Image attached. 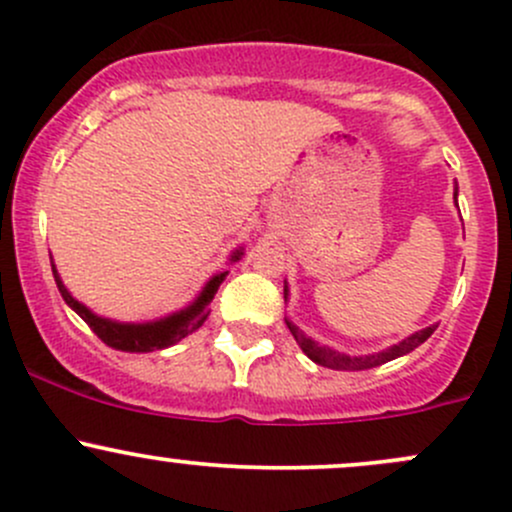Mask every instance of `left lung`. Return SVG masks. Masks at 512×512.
<instances>
[{
    "label": "left lung",
    "mask_w": 512,
    "mask_h": 512,
    "mask_svg": "<svg viewBox=\"0 0 512 512\" xmlns=\"http://www.w3.org/2000/svg\"><path fill=\"white\" fill-rule=\"evenodd\" d=\"M454 200H456V195H454ZM285 324H288L290 334H293L295 342L300 344V349L305 351V354L310 356L315 364L327 366V368H337V371H366V368H376L381 364H388V361L398 359V356H403V354H410L412 349H417V346H420L422 342H427V337H430L434 329H437V324H432V327H427V329H420V332H415L412 337L403 339L400 344H395V346H390V349L381 351V354L346 356V354H339V351L327 349V346L315 344L312 339H307L305 334H302L293 322L285 320Z\"/></svg>",
    "instance_id": "1"
}]
</instances>
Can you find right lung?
<instances>
[{"mask_svg":"<svg viewBox=\"0 0 512 512\" xmlns=\"http://www.w3.org/2000/svg\"><path fill=\"white\" fill-rule=\"evenodd\" d=\"M239 256H241V251H236L232 258L236 261ZM53 276H56L58 290H60V295H63V300L68 302L75 312H78L82 320L90 324L92 332H95L104 344L112 346V349H117V351L144 354V351L166 349V346L180 342L183 337H188V334L195 332L197 327H202V322H205L207 315H210V302L214 298V293L219 290V285H222V280L227 273H219V276H214L210 283L205 285V290H202L200 298L192 302L188 310L178 312V315H170V317H166V320L148 322V324H119V322H109V320H102V317L92 315L85 305H80V302L75 300L68 290H65V285L60 283L56 268H53Z\"/></svg>","mask_w":512,"mask_h":512,"instance_id":"1","label":"right lung"}]
</instances>
